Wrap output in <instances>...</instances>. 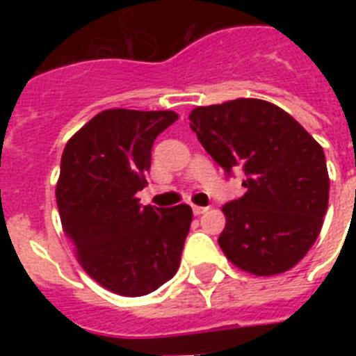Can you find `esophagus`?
I'll list each match as a JSON object with an SVG mask.
<instances>
[{"instance_id":"1","label":"esophagus","mask_w":356,"mask_h":356,"mask_svg":"<svg viewBox=\"0 0 356 356\" xmlns=\"http://www.w3.org/2000/svg\"><path fill=\"white\" fill-rule=\"evenodd\" d=\"M209 211V207H197V205H192V212H194L195 216H201V214H205Z\"/></svg>"}]
</instances>
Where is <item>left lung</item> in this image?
Wrapping results in <instances>:
<instances>
[{
  "label": "left lung",
  "mask_w": 356,
  "mask_h": 356,
  "mask_svg": "<svg viewBox=\"0 0 356 356\" xmlns=\"http://www.w3.org/2000/svg\"><path fill=\"white\" fill-rule=\"evenodd\" d=\"M190 127L227 172L245 173V194L223 205L218 243L236 268L259 277L298 264L320 234L329 203L323 147L282 108L240 97L197 107Z\"/></svg>",
  "instance_id": "8db88e82"
}]
</instances>
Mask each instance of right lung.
<instances>
[{"label": "right lung", "mask_w": 356, "mask_h": 356, "mask_svg": "<svg viewBox=\"0 0 356 356\" xmlns=\"http://www.w3.org/2000/svg\"><path fill=\"white\" fill-rule=\"evenodd\" d=\"M179 116L172 111L108 108L68 140L57 207L83 270L111 292L138 298L179 270L192 209L142 207L151 147Z\"/></svg>", "instance_id": "obj_1"}]
</instances>
